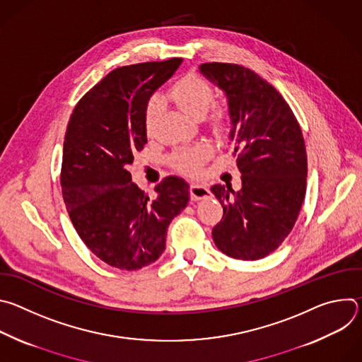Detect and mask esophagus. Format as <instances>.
<instances>
[{"instance_id": "1", "label": "esophagus", "mask_w": 362, "mask_h": 362, "mask_svg": "<svg viewBox=\"0 0 362 362\" xmlns=\"http://www.w3.org/2000/svg\"><path fill=\"white\" fill-rule=\"evenodd\" d=\"M189 193H190V199L192 200H202V199H208L212 196L211 190L208 187H204L202 185H196V183H192L190 187H189Z\"/></svg>"}]
</instances>
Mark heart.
Segmentation results:
<instances>
[{
  "instance_id": "heart-1",
  "label": "heart",
  "mask_w": 362,
  "mask_h": 362,
  "mask_svg": "<svg viewBox=\"0 0 362 362\" xmlns=\"http://www.w3.org/2000/svg\"><path fill=\"white\" fill-rule=\"evenodd\" d=\"M170 97L186 115L200 119L206 112L211 129L222 133L228 127V113L219 106L210 107L215 98L212 86L197 74H186L170 87ZM160 113V101L158 97H151L144 107L143 127L150 137L156 129ZM214 154V147L208 141H199L187 147L176 150L170 156V165L185 175H196L202 166Z\"/></svg>"
}]
</instances>
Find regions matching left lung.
Here are the masks:
<instances>
[{
	"label": "left lung",
	"mask_w": 362,
	"mask_h": 362,
	"mask_svg": "<svg viewBox=\"0 0 362 362\" xmlns=\"http://www.w3.org/2000/svg\"><path fill=\"white\" fill-rule=\"evenodd\" d=\"M200 73L228 98L233 156L242 189L215 185L223 206L214 242L225 255L256 261L291 233L306 190V150L296 117L281 93L255 71L229 63H204Z\"/></svg>",
	"instance_id": "1"
}]
</instances>
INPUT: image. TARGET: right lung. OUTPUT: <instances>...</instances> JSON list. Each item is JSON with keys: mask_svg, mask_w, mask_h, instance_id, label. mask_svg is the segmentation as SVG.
I'll use <instances>...</instances> for the list:
<instances>
[{"mask_svg": "<svg viewBox=\"0 0 362 362\" xmlns=\"http://www.w3.org/2000/svg\"><path fill=\"white\" fill-rule=\"evenodd\" d=\"M180 64L182 59H170L110 71L80 98L67 126L62 192L69 216L86 246L117 269L158 261L172 219L189 202L183 179H163L150 199L127 170L133 153L147 143L148 98Z\"/></svg>", "mask_w": 362, "mask_h": 362, "instance_id": "1", "label": "right lung"}]
</instances>
